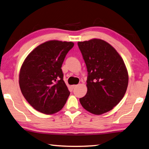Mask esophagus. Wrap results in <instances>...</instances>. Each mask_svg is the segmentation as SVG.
<instances>
[{"instance_id": "34e87169", "label": "esophagus", "mask_w": 149, "mask_h": 149, "mask_svg": "<svg viewBox=\"0 0 149 149\" xmlns=\"http://www.w3.org/2000/svg\"><path fill=\"white\" fill-rule=\"evenodd\" d=\"M77 85H73V86H71V87H72V89H74V88H75L76 87H77Z\"/></svg>"}]
</instances>
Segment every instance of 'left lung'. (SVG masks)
Instances as JSON below:
<instances>
[{
    "mask_svg": "<svg viewBox=\"0 0 149 149\" xmlns=\"http://www.w3.org/2000/svg\"><path fill=\"white\" fill-rule=\"evenodd\" d=\"M87 71L86 95L82 107L94 114L107 113L123 98L129 76L123 59L116 49L100 39L78 42Z\"/></svg>",
    "mask_w": 149,
    "mask_h": 149,
    "instance_id": "obj_1",
    "label": "left lung"
}]
</instances>
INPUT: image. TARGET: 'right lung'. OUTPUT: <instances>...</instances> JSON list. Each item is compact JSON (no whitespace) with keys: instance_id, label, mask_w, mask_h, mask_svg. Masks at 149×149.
<instances>
[{"instance_id":"add662e5","label":"right lung","mask_w":149,"mask_h":149,"mask_svg":"<svg viewBox=\"0 0 149 149\" xmlns=\"http://www.w3.org/2000/svg\"><path fill=\"white\" fill-rule=\"evenodd\" d=\"M73 46L71 42L48 41L36 47L24 60L19 86L24 98L36 111L51 114L65 104L70 92L63 81L61 68Z\"/></svg>"}]
</instances>
